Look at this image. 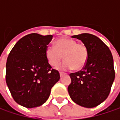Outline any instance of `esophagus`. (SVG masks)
<instances>
[{
	"instance_id": "34e87169",
	"label": "esophagus",
	"mask_w": 120,
	"mask_h": 120,
	"mask_svg": "<svg viewBox=\"0 0 120 120\" xmlns=\"http://www.w3.org/2000/svg\"><path fill=\"white\" fill-rule=\"evenodd\" d=\"M63 75H64V73H63V72H60V76H62Z\"/></svg>"
}]
</instances>
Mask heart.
Instances as JSON below:
<instances>
[{
    "mask_svg": "<svg viewBox=\"0 0 120 120\" xmlns=\"http://www.w3.org/2000/svg\"><path fill=\"white\" fill-rule=\"evenodd\" d=\"M46 57L52 67L58 66L62 58L65 61L60 69L69 70L74 68L79 70L85 65L88 58V49L83 43L69 38H62L55 42V46H49L46 49Z\"/></svg>",
    "mask_w": 120,
    "mask_h": 120,
    "instance_id": "obj_1",
    "label": "heart"
}]
</instances>
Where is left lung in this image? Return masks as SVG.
Returning a JSON list of instances; mask_svg holds the SVG:
<instances>
[{
	"instance_id": "left-lung-1",
	"label": "left lung",
	"mask_w": 120,
	"mask_h": 120,
	"mask_svg": "<svg viewBox=\"0 0 120 120\" xmlns=\"http://www.w3.org/2000/svg\"><path fill=\"white\" fill-rule=\"evenodd\" d=\"M82 41L88 49V58L83 68L69 74L68 86L71 99L79 106L94 108L104 101L115 79L112 53L108 46L97 36L83 33L72 36Z\"/></svg>"
}]
</instances>
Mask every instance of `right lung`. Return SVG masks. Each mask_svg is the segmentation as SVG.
Returning <instances> with one entry per match:
<instances>
[{
    "instance_id": "right-lung-1",
    "label": "right lung",
    "mask_w": 120,
    "mask_h": 120,
    "mask_svg": "<svg viewBox=\"0 0 120 120\" xmlns=\"http://www.w3.org/2000/svg\"><path fill=\"white\" fill-rule=\"evenodd\" d=\"M52 38L27 35L16 42L8 57L6 83L14 100L22 106L32 108L44 104L60 79L58 71L52 69L46 57Z\"/></svg>"
}]
</instances>
